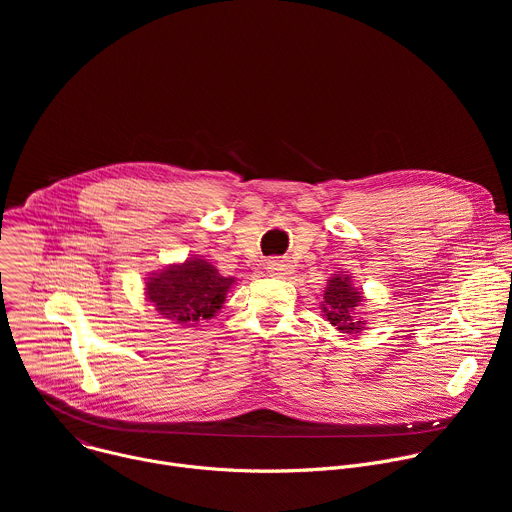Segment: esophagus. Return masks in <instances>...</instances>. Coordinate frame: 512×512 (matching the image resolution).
Instances as JSON below:
<instances>
[{
  "label": "esophagus",
  "mask_w": 512,
  "mask_h": 512,
  "mask_svg": "<svg viewBox=\"0 0 512 512\" xmlns=\"http://www.w3.org/2000/svg\"><path fill=\"white\" fill-rule=\"evenodd\" d=\"M267 269L273 273V275H283V273H289L291 271V263L285 259V257H271L267 261Z\"/></svg>",
  "instance_id": "1"
}]
</instances>
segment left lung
Masks as SVG:
<instances>
[{
  "label": "left lung",
  "instance_id": "obj_1",
  "mask_svg": "<svg viewBox=\"0 0 512 512\" xmlns=\"http://www.w3.org/2000/svg\"><path fill=\"white\" fill-rule=\"evenodd\" d=\"M362 302L360 291L350 285L348 275H336L328 281L324 291L322 310L330 324L346 334H356L362 330V322L358 318V306Z\"/></svg>",
  "mask_w": 512,
  "mask_h": 512
}]
</instances>
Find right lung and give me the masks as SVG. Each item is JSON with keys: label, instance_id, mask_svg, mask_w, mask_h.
Segmentation results:
<instances>
[{"label": "right lung", "instance_id": "add662e5", "mask_svg": "<svg viewBox=\"0 0 512 512\" xmlns=\"http://www.w3.org/2000/svg\"><path fill=\"white\" fill-rule=\"evenodd\" d=\"M233 277H223L204 259H188L172 265L148 279V300L156 310L176 324H194L208 320L221 310Z\"/></svg>", "mask_w": 512, "mask_h": 512}]
</instances>
